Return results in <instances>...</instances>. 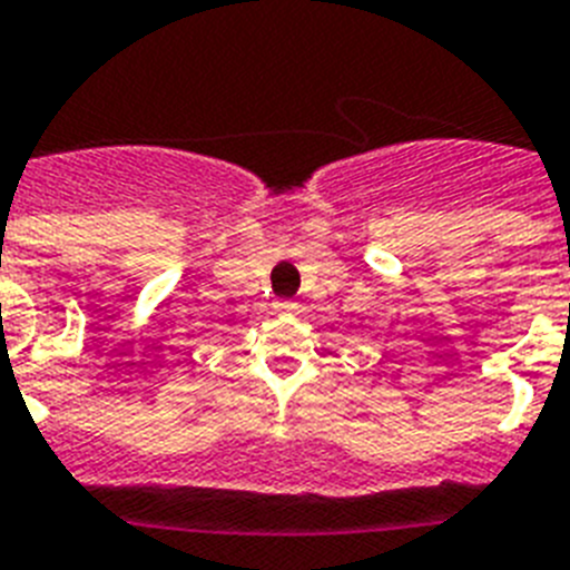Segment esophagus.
<instances>
[{
	"label": "esophagus",
	"instance_id": "1",
	"mask_svg": "<svg viewBox=\"0 0 570 570\" xmlns=\"http://www.w3.org/2000/svg\"><path fill=\"white\" fill-rule=\"evenodd\" d=\"M275 309L281 313V316H293V313H298V301H293V298L275 301Z\"/></svg>",
	"mask_w": 570,
	"mask_h": 570
}]
</instances>
